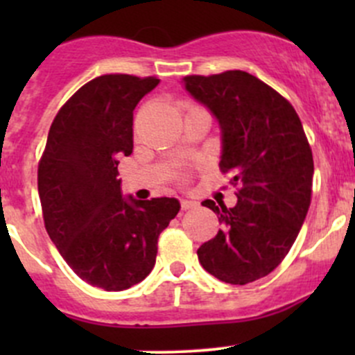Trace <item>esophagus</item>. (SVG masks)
Instances as JSON below:
<instances>
[{"label": "esophagus", "instance_id": "1", "mask_svg": "<svg viewBox=\"0 0 355 355\" xmlns=\"http://www.w3.org/2000/svg\"><path fill=\"white\" fill-rule=\"evenodd\" d=\"M198 206H199V202H196V200H189V199H182L180 200V207L184 211L192 209V207H198Z\"/></svg>", "mask_w": 355, "mask_h": 355}]
</instances>
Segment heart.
I'll return each instance as SVG.
<instances>
[{
	"instance_id": "obj_1",
	"label": "heart",
	"mask_w": 355,
	"mask_h": 355,
	"mask_svg": "<svg viewBox=\"0 0 355 355\" xmlns=\"http://www.w3.org/2000/svg\"><path fill=\"white\" fill-rule=\"evenodd\" d=\"M194 103H184V110H191V108H194Z\"/></svg>"
}]
</instances>
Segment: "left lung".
Segmentation results:
<instances>
[{"mask_svg":"<svg viewBox=\"0 0 355 355\" xmlns=\"http://www.w3.org/2000/svg\"><path fill=\"white\" fill-rule=\"evenodd\" d=\"M184 82L220 121V170L232 171L239 187L234 207L202 202L221 230L199 247V263L225 284H250L270 275L299 235L313 194V151L293 106L254 75L228 70Z\"/></svg>","mask_w":355,"mask_h":355,"instance_id":"obj_1","label":"left lung"}]
</instances>
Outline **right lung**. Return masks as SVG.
I'll return each mask as SVG.
<instances>
[{"label": "right lung", "instance_id": "obj_1", "mask_svg": "<svg viewBox=\"0 0 355 355\" xmlns=\"http://www.w3.org/2000/svg\"><path fill=\"white\" fill-rule=\"evenodd\" d=\"M156 77L110 73L82 85L49 128L37 168L49 239L75 275L108 292L155 268L157 237L180 211L173 198H121L118 159L134 149V110Z\"/></svg>", "mask_w": 355, "mask_h": 355}]
</instances>
